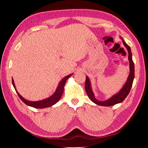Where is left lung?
<instances>
[{"mask_svg":"<svg viewBox=\"0 0 148 148\" xmlns=\"http://www.w3.org/2000/svg\"><path fill=\"white\" fill-rule=\"evenodd\" d=\"M122 39L123 44L125 46L127 47L128 52V60L130 62V72L128 78L127 80L126 83H125V85L122 88V89H121L120 91L118 94H117V95H115L111 98H110L108 100H106L105 101H97L95 97V95H94V94L92 91L89 79L88 78V77H86V82H85V89H86V92L88 97L90 98V99L97 105L102 106H111L115 104H117L118 103L122 102L125 100V98L127 97L130 91L131 90L133 79L134 78H135V66H134V63L132 60V53L131 51V49L128 44L124 41V40L122 38Z\"/></svg>","mask_w":148,"mask_h":148,"instance_id":"1","label":"left lung"}]
</instances>
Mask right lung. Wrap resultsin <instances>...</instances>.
<instances>
[{
	"instance_id": "obj_1",
	"label": "right lung",
	"mask_w": 148,
	"mask_h": 148,
	"mask_svg": "<svg viewBox=\"0 0 148 148\" xmlns=\"http://www.w3.org/2000/svg\"><path fill=\"white\" fill-rule=\"evenodd\" d=\"M71 75H73V74H70L68 76H66L65 78L62 79L60 82L59 85H58V87L57 88V89H56L55 93L53 94V95L52 96H51V97H49L47 98V99H44L42 101L32 102V101H29L26 100L16 90L14 82H13V78H12V84H13V87H14L15 89L18 94V95L19 97L20 98V99L23 101L25 104H26V105H28L29 106L33 107H34V108H37V109L46 108V107H51L53 105H54L56 103H57L58 101H59V99H60V97L62 95V94H63L64 89V86L66 83V80H67V79L71 77Z\"/></svg>"
}]
</instances>
